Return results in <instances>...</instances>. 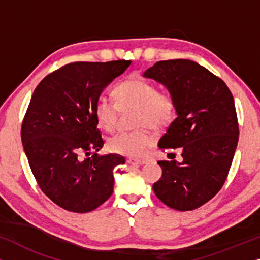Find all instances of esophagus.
Returning a JSON list of instances; mask_svg holds the SVG:
<instances>
[{"instance_id":"obj_1","label":"esophagus","mask_w":260,"mask_h":260,"mask_svg":"<svg viewBox=\"0 0 260 260\" xmlns=\"http://www.w3.org/2000/svg\"><path fill=\"white\" fill-rule=\"evenodd\" d=\"M127 162L131 163V165H145V163L149 162L148 158H142V159H137V158H129Z\"/></svg>"}]
</instances>
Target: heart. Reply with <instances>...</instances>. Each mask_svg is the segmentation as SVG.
<instances>
[{
  "label": "heart",
  "instance_id": "b5f03b06",
  "mask_svg": "<svg viewBox=\"0 0 260 260\" xmlns=\"http://www.w3.org/2000/svg\"><path fill=\"white\" fill-rule=\"evenodd\" d=\"M112 95L116 104L106 98H99L94 105V118L106 133L115 130L118 110L135 109V125L162 129L173 122L176 112L174 97L168 91H157L152 83L131 79L117 85ZM154 143L152 135L145 129L119 133L108 141V147L116 154L141 157Z\"/></svg>",
  "mask_w": 260,
  "mask_h": 260
}]
</instances>
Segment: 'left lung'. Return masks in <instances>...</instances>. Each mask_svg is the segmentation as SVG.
Here are the masks:
<instances>
[{"mask_svg": "<svg viewBox=\"0 0 260 260\" xmlns=\"http://www.w3.org/2000/svg\"><path fill=\"white\" fill-rule=\"evenodd\" d=\"M144 78L162 84L174 97L176 118L158 142L179 149L182 162L159 161L156 197L176 211H193L225 183L236 152L239 126L230 88L204 66L187 59L156 62Z\"/></svg>", "mask_w": 260, "mask_h": 260, "instance_id": "left-lung-1", "label": "left lung"}]
</instances>
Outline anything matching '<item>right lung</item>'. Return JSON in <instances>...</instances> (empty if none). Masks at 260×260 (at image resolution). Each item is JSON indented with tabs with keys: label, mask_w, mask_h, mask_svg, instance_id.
<instances>
[{
	"label": "right lung",
	"mask_w": 260,
	"mask_h": 260,
	"mask_svg": "<svg viewBox=\"0 0 260 260\" xmlns=\"http://www.w3.org/2000/svg\"><path fill=\"white\" fill-rule=\"evenodd\" d=\"M130 60L72 62L41 80L31 95L21 138L41 190L66 211L87 213L111 197L113 169L123 156L97 152L104 145L94 105ZM93 156L82 158V155Z\"/></svg>",
	"instance_id": "right-lung-1"
}]
</instances>
